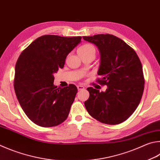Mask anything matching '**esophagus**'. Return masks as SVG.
Listing matches in <instances>:
<instances>
[{
    "label": "esophagus",
    "instance_id": "1",
    "mask_svg": "<svg viewBox=\"0 0 160 160\" xmlns=\"http://www.w3.org/2000/svg\"><path fill=\"white\" fill-rule=\"evenodd\" d=\"M77 88L78 89V91H80V90H82L85 89V88H84L83 86H81V85H78L77 86Z\"/></svg>",
    "mask_w": 160,
    "mask_h": 160
}]
</instances>
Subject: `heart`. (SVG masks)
<instances>
[{
  "mask_svg": "<svg viewBox=\"0 0 160 160\" xmlns=\"http://www.w3.org/2000/svg\"><path fill=\"white\" fill-rule=\"evenodd\" d=\"M78 54L80 57H82L84 55H87L89 54H95V48H94V46L89 44H85L82 46H81L80 48H79L78 50Z\"/></svg>",
  "mask_w": 160,
  "mask_h": 160,
  "instance_id": "heart-1",
  "label": "heart"
}]
</instances>
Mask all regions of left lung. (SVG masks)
<instances>
[{
    "instance_id": "8db88e82",
    "label": "left lung",
    "mask_w": 160,
    "mask_h": 160,
    "mask_svg": "<svg viewBox=\"0 0 160 160\" xmlns=\"http://www.w3.org/2000/svg\"><path fill=\"white\" fill-rule=\"evenodd\" d=\"M97 46L101 63L97 82L107 85L105 92L88 88L89 99L85 101L89 114L107 124L127 120L137 108L143 96L145 79L140 59L133 48L111 34L83 36Z\"/></svg>"
}]
</instances>
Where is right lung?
Returning a JSON list of instances; mask_svg holds the SVG:
<instances>
[{
	"label": "right lung",
	"instance_id": "add662e5",
	"mask_svg": "<svg viewBox=\"0 0 160 160\" xmlns=\"http://www.w3.org/2000/svg\"><path fill=\"white\" fill-rule=\"evenodd\" d=\"M82 37L45 35L22 52L15 66L14 88L27 117L37 125H59L68 118L78 92L70 84L63 88L54 85V74L63 68L67 55Z\"/></svg>",
	"mask_w": 160,
	"mask_h": 160
}]
</instances>
